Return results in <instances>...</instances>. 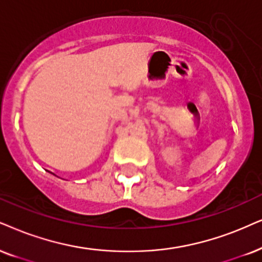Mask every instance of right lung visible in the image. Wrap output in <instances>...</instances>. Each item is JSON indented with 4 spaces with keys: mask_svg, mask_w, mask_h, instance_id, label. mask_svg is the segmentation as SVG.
<instances>
[{
    "mask_svg": "<svg viewBox=\"0 0 262 262\" xmlns=\"http://www.w3.org/2000/svg\"><path fill=\"white\" fill-rule=\"evenodd\" d=\"M49 173H51V171H49ZM52 174H53V175H55V174H54V173H52ZM55 177H57V175H55Z\"/></svg>",
    "mask_w": 262,
    "mask_h": 262,
    "instance_id": "1",
    "label": "right lung"
}]
</instances>
